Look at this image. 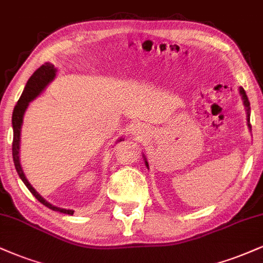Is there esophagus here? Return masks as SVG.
<instances>
[{
    "label": "esophagus",
    "mask_w": 263,
    "mask_h": 263,
    "mask_svg": "<svg viewBox=\"0 0 263 263\" xmlns=\"http://www.w3.org/2000/svg\"><path fill=\"white\" fill-rule=\"evenodd\" d=\"M134 134H135V135H137V136H138V135H141V134H142V129H141L140 127H135Z\"/></svg>",
    "instance_id": "34e87169"
}]
</instances>
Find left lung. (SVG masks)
I'll use <instances>...</instances> for the list:
<instances>
[{
  "label": "left lung",
  "instance_id": "obj_1",
  "mask_svg": "<svg viewBox=\"0 0 263 263\" xmlns=\"http://www.w3.org/2000/svg\"><path fill=\"white\" fill-rule=\"evenodd\" d=\"M240 93H241V96H242V98H243V104H245V106L248 107V125H249V127L251 128V123H250V101H249V98H248V96H246V91L242 89V88H240ZM145 165H147V167H148V163L145 162Z\"/></svg>",
  "mask_w": 263,
  "mask_h": 263
}]
</instances>
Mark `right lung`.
<instances>
[{
	"label": "right lung",
	"mask_w": 263,
	"mask_h": 263,
	"mask_svg": "<svg viewBox=\"0 0 263 263\" xmlns=\"http://www.w3.org/2000/svg\"><path fill=\"white\" fill-rule=\"evenodd\" d=\"M56 74V68L52 63L50 62H45L43 66H40L39 68L31 74V77L28 80L27 85H25L23 93L18 100V103L15 104L14 110H13V115H12V125H13V143H12V154H13V162H14V166L15 170H17L18 175L22 179V181L24 182V185L27 186L28 190L33 194L34 197L36 198L37 201L41 202L44 205H46L47 208L50 210L56 211V212H61V213L65 214H73L74 212L71 210H63V208H59L55 207V205L50 204L49 202H46L44 200L41 196L37 194V192L31 187V185L28 181L27 178H25L23 170H22L21 166V162H20V141H21V127H22V122H23V115L25 109H27L28 104L29 101H31L34 98H36L39 94L43 91L44 88L46 87L47 84L50 83L53 80Z\"/></svg>",
	"instance_id": "obj_1"
}]
</instances>
